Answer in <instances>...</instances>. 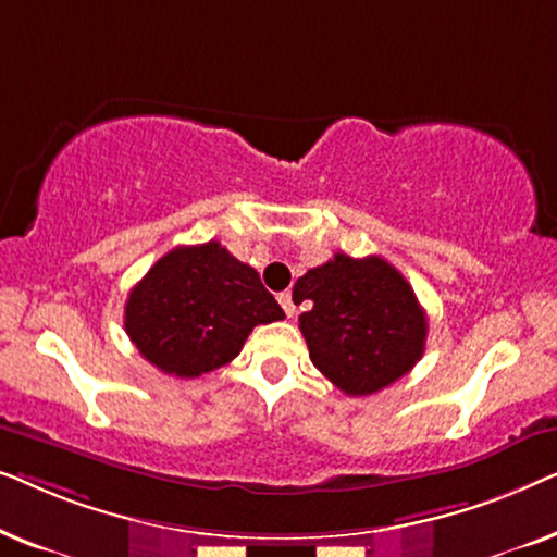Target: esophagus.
Instances as JSON below:
<instances>
[{
    "instance_id": "obj_1",
    "label": "esophagus",
    "mask_w": 557,
    "mask_h": 557,
    "mask_svg": "<svg viewBox=\"0 0 557 557\" xmlns=\"http://www.w3.org/2000/svg\"><path fill=\"white\" fill-rule=\"evenodd\" d=\"M278 304H281V307H284V311H286V317H288V319H292V317L296 314V304H294V296H292V292L278 294Z\"/></svg>"
}]
</instances>
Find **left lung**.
Instances as JSON below:
<instances>
[{"label": "left lung", "instance_id": "obj_1", "mask_svg": "<svg viewBox=\"0 0 557 557\" xmlns=\"http://www.w3.org/2000/svg\"><path fill=\"white\" fill-rule=\"evenodd\" d=\"M299 317L314 368L347 395H372L423 357L429 322L413 288L385 258L334 253L296 281Z\"/></svg>", "mask_w": 557, "mask_h": 557}]
</instances>
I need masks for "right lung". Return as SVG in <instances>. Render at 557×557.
I'll list each match as a JSON object with an SVG mask.
<instances>
[{"mask_svg":"<svg viewBox=\"0 0 557 557\" xmlns=\"http://www.w3.org/2000/svg\"><path fill=\"white\" fill-rule=\"evenodd\" d=\"M284 309L218 240L159 258L126 299L124 326L141 357L174 377H200L238 357L258 324Z\"/></svg>","mask_w":557,"mask_h":557,"instance_id":"right-lung-1","label":"right lung"}]
</instances>
